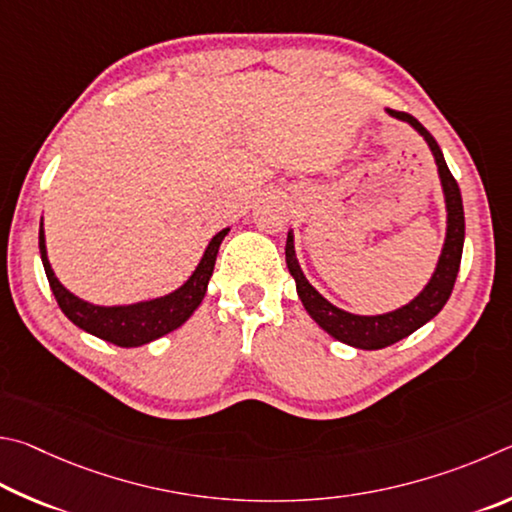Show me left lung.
I'll return each mask as SVG.
<instances>
[{
    "instance_id": "1",
    "label": "left lung",
    "mask_w": 512,
    "mask_h": 512,
    "mask_svg": "<svg viewBox=\"0 0 512 512\" xmlns=\"http://www.w3.org/2000/svg\"><path fill=\"white\" fill-rule=\"evenodd\" d=\"M389 116L398 121L409 123L420 137L425 139L427 148L432 150L434 164L438 170V179H441L443 188V200H445V240L438 254V261L432 276L425 283V288L420 290L414 299L407 301L405 306L396 310L380 312V315H355L344 308H337L335 303H330L324 294H321L315 285H312L306 274H303L297 249H294V231H288V242H285V263L292 274L294 283H297V294L306 308L308 315L315 319V324L326 330L330 337H335L337 342L348 344L353 348H362V351H378V348H387L391 344L400 342V339L416 333L420 326H425L427 321H432L438 312L450 299L456 274H459L461 254H463V240H465V218H463V202L461 191L456 179L452 177L450 168L445 164V157L441 148H438L436 139L429 134L423 123L407 112L387 110Z\"/></svg>"
}]
</instances>
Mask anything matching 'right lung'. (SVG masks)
Returning a JSON list of instances; mask_svg holds the SVG:
<instances>
[{
	"mask_svg": "<svg viewBox=\"0 0 512 512\" xmlns=\"http://www.w3.org/2000/svg\"><path fill=\"white\" fill-rule=\"evenodd\" d=\"M229 227L215 233L209 245H206L200 263L193 274L179 285L177 290L164 294V297L137 301V303H121V306H98L85 299L76 297L74 292L67 290L65 285L53 272L47 254V238H44V222L40 220V256L44 272L51 285L53 297H56L60 310L71 324L78 326L85 333L94 335L103 342H110L121 348H137L143 344L155 342V339L173 333L182 324L191 319L193 312L200 308V303L209 288V279L218 258V249Z\"/></svg>",
	"mask_w": 512,
	"mask_h": 512,
	"instance_id": "add662e5",
	"label": "right lung"
}]
</instances>
